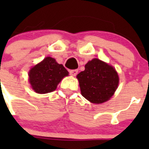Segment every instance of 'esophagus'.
<instances>
[{
	"instance_id": "1",
	"label": "esophagus",
	"mask_w": 149,
	"mask_h": 149,
	"mask_svg": "<svg viewBox=\"0 0 149 149\" xmlns=\"http://www.w3.org/2000/svg\"><path fill=\"white\" fill-rule=\"evenodd\" d=\"M77 72H78L77 69H73V70L69 71V73H70V74L72 76H76L77 75Z\"/></svg>"
}]
</instances>
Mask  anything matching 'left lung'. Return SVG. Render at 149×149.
I'll return each mask as SVG.
<instances>
[{
    "mask_svg": "<svg viewBox=\"0 0 149 149\" xmlns=\"http://www.w3.org/2000/svg\"><path fill=\"white\" fill-rule=\"evenodd\" d=\"M81 95L92 103L101 104L111 98L119 85V76L111 65L93 59L77 75Z\"/></svg>",
    "mask_w": 149,
    "mask_h": 149,
    "instance_id": "1",
    "label": "left lung"
}]
</instances>
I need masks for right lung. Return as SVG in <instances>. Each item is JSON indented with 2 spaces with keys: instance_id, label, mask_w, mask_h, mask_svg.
Returning <instances> with one entry per match:
<instances>
[{
  "instance_id": "obj_1",
  "label": "right lung",
  "mask_w": 149,
  "mask_h": 149,
  "mask_svg": "<svg viewBox=\"0 0 149 149\" xmlns=\"http://www.w3.org/2000/svg\"><path fill=\"white\" fill-rule=\"evenodd\" d=\"M68 74L62 64L48 56L30 69L29 81L36 93L45 94L54 91L62 79Z\"/></svg>"
}]
</instances>
